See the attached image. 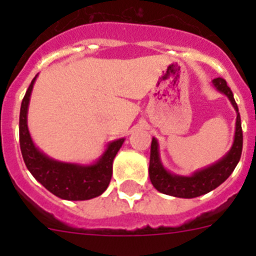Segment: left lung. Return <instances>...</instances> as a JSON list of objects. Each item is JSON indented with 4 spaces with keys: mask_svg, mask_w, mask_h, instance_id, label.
Segmentation results:
<instances>
[{
    "mask_svg": "<svg viewBox=\"0 0 256 256\" xmlns=\"http://www.w3.org/2000/svg\"><path fill=\"white\" fill-rule=\"evenodd\" d=\"M212 86L216 88V91L228 97V100L230 101L232 106L236 110V130H234L232 148L222 159H219L214 164L200 169V170H196L191 176H180V174L170 173L164 168L162 159H160L159 144H158V140L154 137L151 141L148 176H150L152 186L162 194L182 198H194L205 195L208 192L220 186L238 164L241 152H242V128H241L238 108L234 101V94L224 79H212Z\"/></svg>",
    "mask_w": 256,
    "mask_h": 256,
    "instance_id": "obj_1",
    "label": "left lung"
}]
</instances>
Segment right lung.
Wrapping results in <instances>:
<instances>
[{"label": "right lung", "instance_id": "obj_1", "mask_svg": "<svg viewBox=\"0 0 256 256\" xmlns=\"http://www.w3.org/2000/svg\"><path fill=\"white\" fill-rule=\"evenodd\" d=\"M37 76L22 101L19 118L20 150L26 168L38 182L62 200L82 201L102 195L112 176V162L126 138L108 142L102 155L92 164L64 162L52 159L37 148L28 130V108Z\"/></svg>", "mask_w": 256, "mask_h": 256}]
</instances>
